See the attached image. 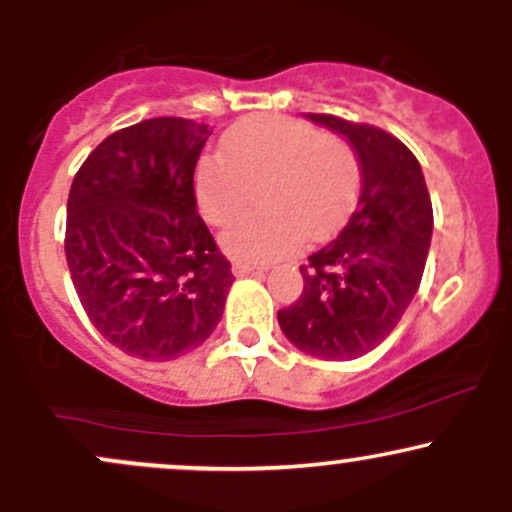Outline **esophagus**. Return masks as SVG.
Instances as JSON below:
<instances>
[{
	"label": "esophagus",
	"instance_id": "esophagus-1",
	"mask_svg": "<svg viewBox=\"0 0 512 512\" xmlns=\"http://www.w3.org/2000/svg\"><path fill=\"white\" fill-rule=\"evenodd\" d=\"M233 274L236 276H248V274L262 276L264 267H252V264H248V262H233Z\"/></svg>",
	"mask_w": 512,
	"mask_h": 512
}]
</instances>
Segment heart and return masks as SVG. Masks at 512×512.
<instances>
[{"label": "heart", "mask_w": 512, "mask_h": 512, "mask_svg": "<svg viewBox=\"0 0 512 512\" xmlns=\"http://www.w3.org/2000/svg\"><path fill=\"white\" fill-rule=\"evenodd\" d=\"M219 154L199 161L195 192L209 223H226L250 204L255 187L264 211L243 214L221 231V248L240 262L264 264L322 236L351 207L358 166L351 149L310 122L252 115L228 129Z\"/></svg>", "instance_id": "1"}]
</instances>
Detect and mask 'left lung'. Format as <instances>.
Masks as SVG:
<instances>
[{
	"label": "left lung",
	"mask_w": 512,
	"mask_h": 512,
	"mask_svg": "<svg viewBox=\"0 0 512 512\" xmlns=\"http://www.w3.org/2000/svg\"><path fill=\"white\" fill-rule=\"evenodd\" d=\"M305 117L354 146L361 190L337 238L301 264V298L276 317L296 349L346 361L385 342L407 313L431 248L433 207L419 161L390 132L337 115Z\"/></svg>",
	"instance_id": "left-lung-1"
}]
</instances>
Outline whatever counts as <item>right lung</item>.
<instances>
[{"instance_id": "1", "label": "right lung", "mask_w": 512, "mask_h": 512, "mask_svg": "<svg viewBox=\"0 0 512 512\" xmlns=\"http://www.w3.org/2000/svg\"><path fill=\"white\" fill-rule=\"evenodd\" d=\"M209 125L154 117L117 129L81 163L67 199L76 296L125 354L170 361L216 330L236 279L197 214Z\"/></svg>"}]
</instances>
